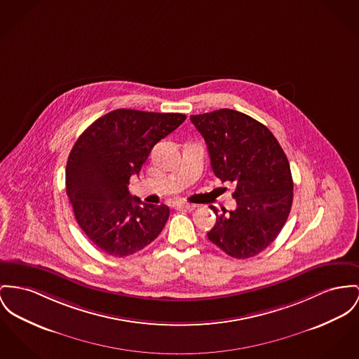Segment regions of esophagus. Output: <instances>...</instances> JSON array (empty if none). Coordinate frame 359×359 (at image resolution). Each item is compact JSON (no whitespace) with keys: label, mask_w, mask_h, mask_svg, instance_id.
I'll list each match as a JSON object with an SVG mask.
<instances>
[{"label":"esophagus","mask_w":359,"mask_h":359,"mask_svg":"<svg viewBox=\"0 0 359 359\" xmlns=\"http://www.w3.org/2000/svg\"><path fill=\"white\" fill-rule=\"evenodd\" d=\"M175 207L177 208H184V210H194L196 208V205L194 204H189V203H182V201H178V203H175Z\"/></svg>","instance_id":"1"}]
</instances>
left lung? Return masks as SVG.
<instances>
[{"label":"left lung","instance_id":"obj_1","mask_svg":"<svg viewBox=\"0 0 359 359\" xmlns=\"http://www.w3.org/2000/svg\"><path fill=\"white\" fill-rule=\"evenodd\" d=\"M208 147L214 174L234 182L237 208L219 215L208 239L234 259H249L272 243L292 204V177L286 154L262 122L230 109L191 116Z\"/></svg>","mask_w":359,"mask_h":359}]
</instances>
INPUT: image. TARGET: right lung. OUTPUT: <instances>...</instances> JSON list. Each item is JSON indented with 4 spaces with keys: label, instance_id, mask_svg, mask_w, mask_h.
<instances>
[{
    "label": "right lung",
    "instance_id": "right-lung-1",
    "mask_svg": "<svg viewBox=\"0 0 359 359\" xmlns=\"http://www.w3.org/2000/svg\"><path fill=\"white\" fill-rule=\"evenodd\" d=\"M185 114L118 109L93 122L67 163V194L88 239L114 257L130 256L163 230L170 208L132 197L128 185L154 145L175 130Z\"/></svg>",
    "mask_w": 359,
    "mask_h": 359
}]
</instances>
